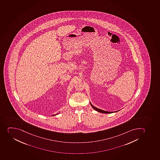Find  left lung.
I'll list each match as a JSON object with an SVG mask.
<instances>
[{
    "label": "left lung",
    "instance_id": "left-lung-1",
    "mask_svg": "<svg viewBox=\"0 0 160 160\" xmlns=\"http://www.w3.org/2000/svg\"><path fill=\"white\" fill-rule=\"evenodd\" d=\"M91 105L92 107V108H94V110H96V111H97L99 112H100V113H106V114H109V113H113L112 112H107L105 111H103V110H100V109H99V108H95L94 106H92V104H91Z\"/></svg>",
    "mask_w": 160,
    "mask_h": 160
}]
</instances>
